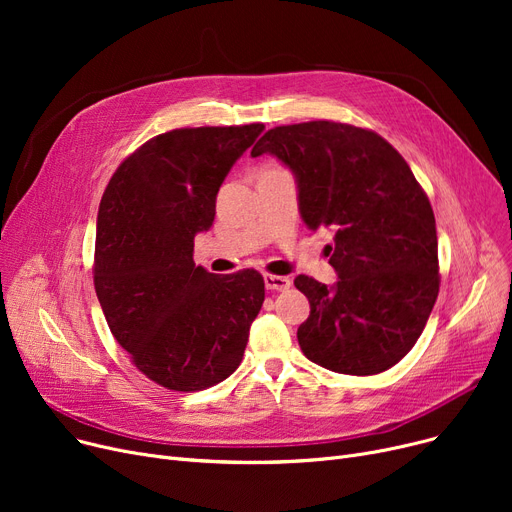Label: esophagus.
Masks as SVG:
<instances>
[{
  "mask_svg": "<svg viewBox=\"0 0 512 512\" xmlns=\"http://www.w3.org/2000/svg\"><path fill=\"white\" fill-rule=\"evenodd\" d=\"M263 282H265V288L267 290H278V292H282V290H288L290 288V278H286V276H274V274H265L263 276Z\"/></svg>",
  "mask_w": 512,
  "mask_h": 512,
  "instance_id": "34e87169",
  "label": "esophagus"
}]
</instances>
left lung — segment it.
Returning a JSON list of instances; mask_svg holds the SVG:
<instances>
[{
	"instance_id": "1",
	"label": "left lung",
	"mask_w": 512,
	"mask_h": 512,
	"mask_svg": "<svg viewBox=\"0 0 512 512\" xmlns=\"http://www.w3.org/2000/svg\"><path fill=\"white\" fill-rule=\"evenodd\" d=\"M270 153L297 178L311 230L330 228L334 286L294 278L311 311L297 338L305 357L346 375H375L415 346L440 290L434 209L409 164L378 132L313 120L267 130Z\"/></svg>"
}]
</instances>
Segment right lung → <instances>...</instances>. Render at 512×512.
<instances>
[{"instance_id":"obj_1","label":"right lung","mask_w":512,"mask_h":512,"mask_svg":"<svg viewBox=\"0 0 512 512\" xmlns=\"http://www.w3.org/2000/svg\"><path fill=\"white\" fill-rule=\"evenodd\" d=\"M263 124L176 128L130 153L101 197L93 280L114 338L149 380L174 392L224 382L245 355L263 299L255 270L195 265L197 232Z\"/></svg>"}]
</instances>
